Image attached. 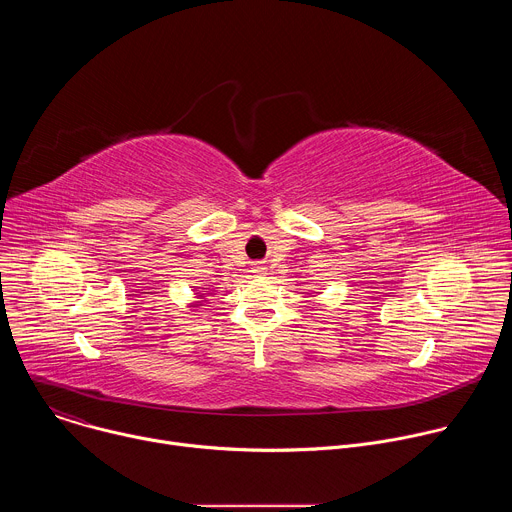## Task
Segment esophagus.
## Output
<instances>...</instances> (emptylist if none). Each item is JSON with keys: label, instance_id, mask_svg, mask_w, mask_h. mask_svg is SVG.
Here are the masks:
<instances>
[{"label": "esophagus", "instance_id": "obj_1", "mask_svg": "<svg viewBox=\"0 0 512 512\" xmlns=\"http://www.w3.org/2000/svg\"><path fill=\"white\" fill-rule=\"evenodd\" d=\"M251 271H253V275H255V277H261V275H265V267H263V265H255Z\"/></svg>", "mask_w": 512, "mask_h": 512}]
</instances>
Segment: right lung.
Segmentation results:
<instances>
[{
  "instance_id": "add662e5",
  "label": "right lung",
  "mask_w": 512,
  "mask_h": 512,
  "mask_svg": "<svg viewBox=\"0 0 512 512\" xmlns=\"http://www.w3.org/2000/svg\"><path fill=\"white\" fill-rule=\"evenodd\" d=\"M200 298H204V294H202V296H200Z\"/></svg>"
}]
</instances>
